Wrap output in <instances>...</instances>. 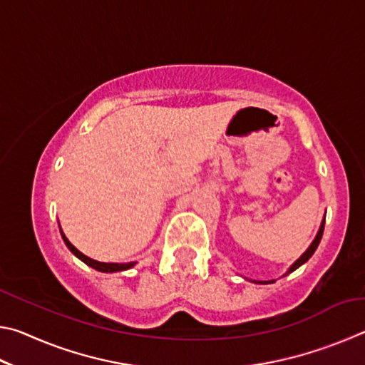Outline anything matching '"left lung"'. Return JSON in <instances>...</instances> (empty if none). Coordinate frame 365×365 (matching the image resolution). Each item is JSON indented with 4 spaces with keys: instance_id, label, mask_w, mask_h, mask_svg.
Masks as SVG:
<instances>
[{
    "instance_id": "8db88e82",
    "label": "left lung",
    "mask_w": 365,
    "mask_h": 365,
    "mask_svg": "<svg viewBox=\"0 0 365 365\" xmlns=\"http://www.w3.org/2000/svg\"><path fill=\"white\" fill-rule=\"evenodd\" d=\"M324 227H325V217H324V220H322V224H320V228H319V232H317V235H316V238H314V242L311 243V246H309V248L306 250V252H302V256L298 259V261H296L292 267H289L287 272H285V275H288V274H292L293 270H296L298 267H301L302 264L304 262H307L309 259H311V256L314 255V252H316V250H317V246H319V243H320V240H322V235H324ZM283 275V277H285ZM256 283H274V280H270V282H256Z\"/></svg>"
}]
</instances>
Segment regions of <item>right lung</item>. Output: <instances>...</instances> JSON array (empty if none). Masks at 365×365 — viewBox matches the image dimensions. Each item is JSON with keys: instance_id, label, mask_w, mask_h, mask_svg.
I'll return each instance as SVG.
<instances>
[{"instance_id": "obj_1", "label": "right lung", "mask_w": 365, "mask_h": 365, "mask_svg": "<svg viewBox=\"0 0 365 365\" xmlns=\"http://www.w3.org/2000/svg\"><path fill=\"white\" fill-rule=\"evenodd\" d=\"M61 230V228H59ZM61 237H63V240H64V243H66V246L67 248H69L71 251H72V255H76L80 261H83L86 265H90V267H93V269H96V270H100V272H122V270H128V269H132L135 264L137 262H127V264H117V262H100V261H95V259H91V257H88V256H85L83 252H80L76 246H73L69 240H67V237L64 235V232L61 230Z\"/></svg>"}]
</instances>
